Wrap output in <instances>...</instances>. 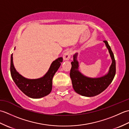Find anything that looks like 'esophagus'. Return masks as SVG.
Listing matches in <instances>:
<instances>
[{
    "instance_id": "1",
    "label": "esophagus",
    "mask_w": 129,
    "mask_h": 129,
    "mask_svg": "<svg viewBox=\"0 0 129 129\" xmlns=\"http://www.w3.org/2000/svg\"><path fill=\"white\" fill-rule=\"evenodd\" d=\"M72 51L70 50L67 51L66 53H65L64 55H63V59L65 60H69L71 56H72Z\"/></svg>"
}]
</instances>
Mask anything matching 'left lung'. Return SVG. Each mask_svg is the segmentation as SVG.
Wrapping results in <instances>:
<instances>
[{
    "label": "left lung",
    "mask_w": 129,
    "mask_h": 129,
    "mask_svg": "<svg viewBox=\"0 0 129 129\" xmlns=\"http://www.w3.org/2000/svg\"><path fill=\"white\" fill-rule=\"evenodd\" d=\"M108 49L112 59V64L108 74L99 78H89L82 75L78 71V62L76 60L77 54L74 55V60L71 62L70 76L73 87L76 92L87 97L98 95L104 91L113 80L116 73V62L114 54L106 40L104 41Z\"/></svg>",
    "instance_id": "1"
}]
</instances>
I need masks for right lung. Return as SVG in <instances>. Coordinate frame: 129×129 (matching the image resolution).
Instances as JSON below:
<instances>
[{"label": "right lung", "mask_w": 129, "mask_h": 129, "mask_svg": "<svg viewBox=\"0 0 129 129\" xmlns=\"http://www.w3.org/2000/svg\"><path fill=\"white\" fill-rule=\"evenodd\" d=\"M62 62V57L55 60L51 65L47 73L37 79H28L16 72L13 62V55L10 58V74L13 80L19 89L28 96L33 98H41L48 95L52 90L53 78Z\"/></svg>", "instance_id": "add662e5"}]
</instances>
